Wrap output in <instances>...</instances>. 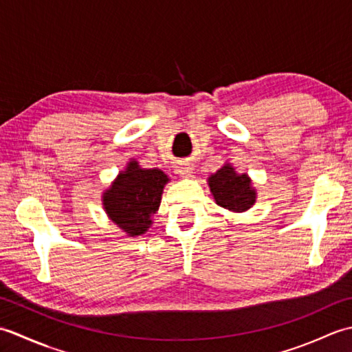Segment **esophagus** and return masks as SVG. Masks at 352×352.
Segmentation results:
<instances>
[{
  "instance_id": "34e87169",
  "label": "esophagus",
  "mask_w": 352,
  "mask_h": 352,
  "mask_svg": "<svg viewBox=\"0 0 352 352\" xmlns=\"http://www.w3.org/2000/svg\"><path fill=\"white\" fill-rule=\"evenodd\" d=\"M177 174H180L182 177H190L192 175V164L188 163V162L178 163Z\"/></svg>"
}]
</instances>
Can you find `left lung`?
<instances>
[{"label":"left lung","mask_w":352,"mask_h":352,"mask_svg":"<svg viewBox=\"0 0 352 352\" xmlns=\"http://www.w3.org/2000/svg\"><path fill=\"white\" fill-rule=\"evenodd\" d=\"M208 188L216 204L230 212H245L256 203V189L246 174H237L230 163H226L208 177Z\"/></svg>","instance_id":"8db88e82"}]
</instances>
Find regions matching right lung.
<instances>
[{"label":"right lung","instance_id":"right-lung-1","mask_svg":"<svg viewBox=\"0 0 352 352\" xmlns=\"http://www.w3.org/2000/svg\"><path fill=\"white\" fill-rule=\"evenodd\" d=\"M168 182V175L160 169L140 168L136 160H131L102 193L104 210L124 233L131 237L144 234L159 210Z\"/></svg>","mask_w":352,"mask_h":352}]
</instances>
